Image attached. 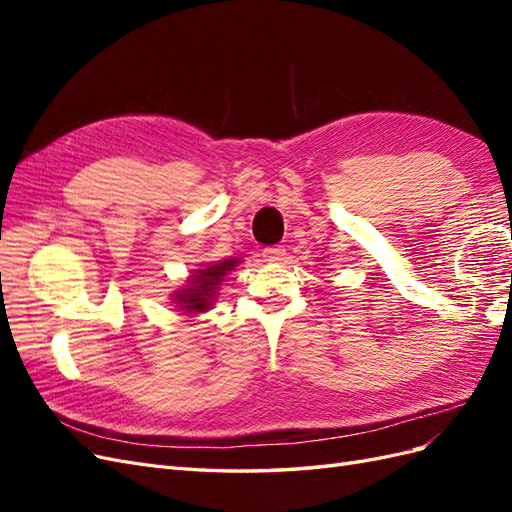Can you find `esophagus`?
<instances>
[{
  "mask_svg": "<svg viewBox=\"0 0 512 512\" xmlns=\"http://www.w3.org/2000/svg\"><path fill=\"white\" fill-rule=\"evenodd\" d=\"M284 254H286V250L282 245H273V247H265V250H262V256H265L267 262H280L284 258Z\"/></svg>",
  "mask_w": 512,
  "mask_h": 512,
  "instance_id": "1",
  "label": "esophagus"
}]
</instances>
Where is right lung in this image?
<instances>
[{
	"label": "right lung",
	"instance_id": "right-lung-1",
	"mask_svg": "<svg viewBox=\"0 0 512 512\" xmlns=\"http://www.w3.org/2000/svg\"><path fill=\"white\" fill-rule=\"evenodd\" d=\"M239 260L230 258L224 262H215V265L207 269H198L196 275H192L190 286L177 290V301L183 307V314H196V312H205V309L211 307V301L215 297V290H218L220 282L224 280L226 271H232V267L237 265Z\"/></svg>",
	"mask_w": 512,
	"mask_h": 512
}]
</instances>
